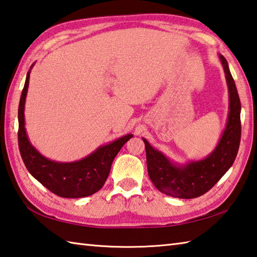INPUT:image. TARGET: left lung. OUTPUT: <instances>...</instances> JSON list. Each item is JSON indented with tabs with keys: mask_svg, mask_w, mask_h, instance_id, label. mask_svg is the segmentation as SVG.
I'll use <instances>...</instances> for the list:
<instances>
[{
	"mask_svg": "<svg viewBox=\"0 0 257 257\" xmlns=\"http://www.w3.org/2000/svg\"><path fill=\"white\" fill-rule=\"evenodd\" d=\"M219 60L228 87V116L224 132L211 153L204 159L179 163L154 149L142 138L147 151L149 177L167 196L192 199L214 187L233 166L240 142V100L228 64L222 55Z\"/></svg>",
	"mask_w": 257,
	"mask_h": 257,
	"instance_id": "8db88e82",
	"label": "left lung"
}]
</instances>
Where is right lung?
<instances>
[{"instance_id":"1","label":"right lung","mask_w":257,"mask_h":257,"mask_svg":"<svg viewBox=\"0 0 257 257\" xmlns=\"http://www.w3.org/2000/svg\"><path fill=\"white\" fill-rule=\"evenodd\" d=\"M35 65V64H33ZM33 65L28 71L19 104V149L31 176L48 190L62 198H84L94 195L104 186L113 160L133 134H126L108 144L100 145L88 156L72 162L50 160L38 151L28 138L24 105Z\"/></svg>"}]
</instances>
